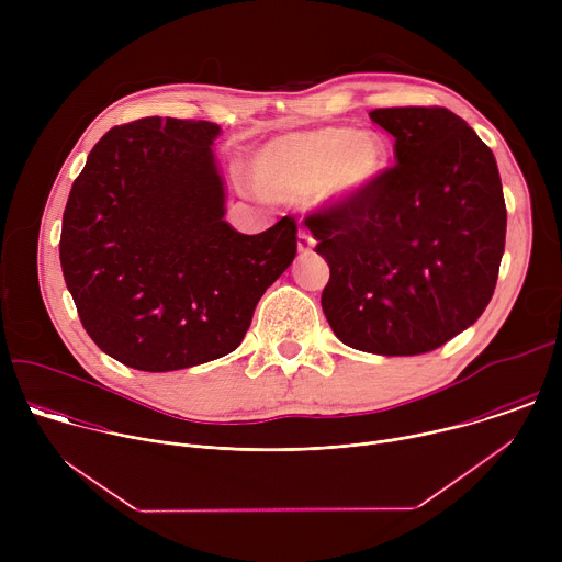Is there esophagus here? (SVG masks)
<instances>
[{
  "mask_svg": "<svg viewBox=\"0 0 562 562\" xmlns=\"http://www.w3.org/2000/svg\"><path fill=\"white\" fill-rule=\"evenodd\" d=\"M313 247H315L313 235L306 233V231H300V233H297V251H300V254H311Z\"/></svg>",
  "mask_w": 562,
  "mask_h": 562,
  "instance_id": "esophagus-1",
  "label": "esophagus"
}]
</instances>
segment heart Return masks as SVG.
<instances>
[{"label":"heart","instance_id":"obj_1","mask_svg":"<svg viewBox=\"0 0 562 562\" xmlns=\"http://www.w3.org/2000/svg\"><path fill=\"white\" fill-rule=\"evenodd\" d=\"M384 165L382 137L327 126L269 142L254 159L251 180L273 200H306L317 193L342 200L367 189Z\"/></svg>","mask_w":562,"mask_h":562}]
</instances>
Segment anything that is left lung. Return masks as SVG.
<instances>
[{"instance_id":"1","label":"left lung","mask_w":562,"mask_h":562,"mask_svg":"<svg viewBox=\"0 0 562 562\" xmlns=\"http://www.w3.org/2000/svg\"><path fill=\"white\" fill-rule=\"evenodd\" d=\"M395 137V167L304 226L329 262L323 311L351 349L434 351L490 304L507 209L492 148L440 106L375 109Z\"/></svg>"}]
</instances>
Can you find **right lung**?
Wrapping results in <instances>:
<instances>
[{"label":"right lung","mask_w":562,"mask_h":562,"mask_svg":"<svg viewBox=\"0 0 562 562\" xmlns=\"http://www.w3.org/2000/svg\"><path fill=\"white\" fill-rule=\"evenodd\" d=\"M217 135L204 120L115 126L72 182L64 280L91 340L126 367L176 371L231 353L295 258L293 217L258 235L224 220Z\"/></svg>","instance_id":"right-lung-1"}]
</instances>
